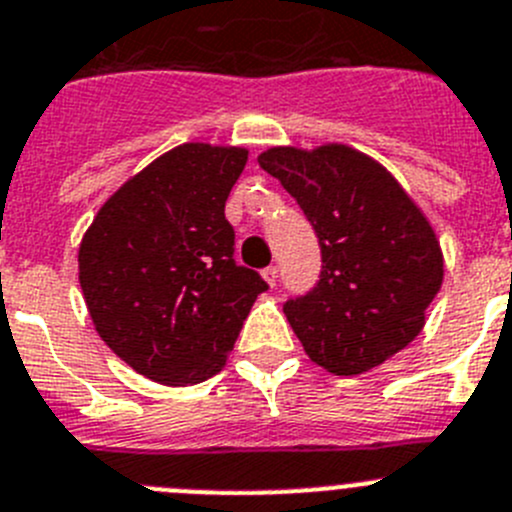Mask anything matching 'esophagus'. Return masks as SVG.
I'll return each instance as SVG.
<instances>
[{
  "label": "esophagus",
  "instance_id": "esophagus-1",
  "mask_svg": "<svg viewBox=\"0 0 512 512\" xmlns=\"http://www.w3.org/2000/svg\"><path fill=\"white\" fill-rule=\"evenodd\" d=\"M262 278H265V283L270 285V288H275V285H278V278H280V270L275 265L265 267V270H262Z\"/></svg>",
  "mask_w": 512,
  "mask_h": 512
}]
</instances>
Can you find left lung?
I'll use <instances>...</instances> for the list:
<instances>
[{
	"mask_svg": "<svg viewBox=\"0 0 512 512\" xmlns=\"http://www.w3.org/2000/svg\"><path fill=\"white\" fill-rule=\"evenodd\" d=\"M313 224L321 278L283 305L310 361L364 374L409 346L442 288L434 229L399 181L356 148L328 143L257 156Z\"/></svg>",
	"mask_w": 512,
	"mask_h": 512,
	"instance_id": "8db88e82",
	"label": "left lung"
}]
</instances>
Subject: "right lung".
Returning <instances> with one entry per match:
<instances>
[{
	"mask_svg": "<svg viewBox=\"0 0 512 512\" xmlns=\"http://www.w3.org/2000/svg\"><path fill=\"white\" fill-rule=\"evenodd\" d=\"M247 164L237 146L184 143L128 179L80 242V288L98 336L146 379L199 384L267 283L234 262L224 202Z\"/></svg>",
	"mask_w": 512,
	"mask_h": 512,
	"instance_id": "right-lung-1",
	"label": "right lung"
}]
</instances>
